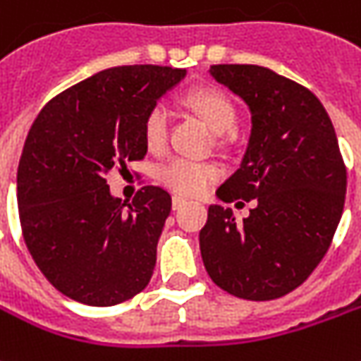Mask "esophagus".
I'll return each mask as SVG.
<instances>
[{
  "instance_id": "34e87169",
  "label": "esophagus",
  "mask_w": 361,
  "mask_h": 361,
  "mask_svg": "<svg viewBox=\"0 0 361 361\" xmlns=\"http://www.w3.org/2000/svg\"><path fill=\"white\" fill-rule=\"evenodd\" d=\"M185 203H188V200H185V197L173 195V200H171V207H173V209H181V207H183Z\"/></svg>"
}]
</instances>
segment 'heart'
Masks as SVG:
<instances>
[{"instance_id": "heart-1", "label": "heart", "mask_w": 361, "mask_h": 361, "mask_svg": "<svg viewBox=\"0 0 361 361\" xmlns=\"http://www.w3.org/2000/svg\"><path fill=\"white\" fill-rule=\"evenodd\" d=\"M185 102L200 114L217 134L229 132L237 124L235 102L223 90L215 87L191 88L185 94ZM170 112L166 104L156 102L148 109L142 120V138L149 152H161L168 144ZM221 170L212 161L190 160V158H170L158 168V180L168 190L180 195H200L209 190L219 180Z\"/></svg>"}]
</instances>
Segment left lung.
<instances>
[{
	"label": "left lung",
	"instance_id": "left-lung-1",
	"mask_svg": "<svg viewBox=\"0 0 361 361\" xmlns=\"http://www.w3.org/2000/svg\"><path fill=\"white\" fill-rule=\"evenodd\" d=\"M212 75L249 104V148L219 200L255 201L247 219L212 205L200 231L203 264L219 288L274 300L312 274L344 212L345 164L332 120L302 85L259 65H213Z\"/></svg>",
	"mask_w": 361,
	"mask_h": 361
}]
</instances>
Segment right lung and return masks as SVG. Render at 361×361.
I'll return each mask as SVG.
<instances>
[{
  "mask_svg": "<svg viewBox=\"0 0 361 361\" xmlns=\"http://www.w3.org/2000/svg\"><path fill=\"white\" fill-rule=\"evenodd\" d=\"M183 68L100 71L47 102L17 168L23 239L39 271L68 298L114 306L148 286L171 197L146 185L128 207L106 176L146 156L142 120Z\"/></svg>",
  "mask_w": 361,
  "mask_h": 361,
  "instance_id": "add662e5",
  "label": "right lung"
}]
</instances>
